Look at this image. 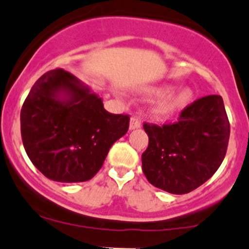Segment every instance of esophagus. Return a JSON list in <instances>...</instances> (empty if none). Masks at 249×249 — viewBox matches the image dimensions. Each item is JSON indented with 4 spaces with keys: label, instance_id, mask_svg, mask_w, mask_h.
Returning <instances> with one entry per match:
<instances>
[{
    "label": "esophagus",
    "instance_id": "obj_1",
    "mask_svg": "<svg viewBox=\"0 0 249 249\" xmlns=\"http://www.w3.org/2000/svg\"><path fill=\"white\" fill-rule=\"evenodd\" d=\"M141 127V122L137 119L136 117H132L131 119H130V126L129 129L130 130H135V129H140Z\"/></svg>",
    "mask_w": 249,
    "mask_h": 249
}]
</instances>
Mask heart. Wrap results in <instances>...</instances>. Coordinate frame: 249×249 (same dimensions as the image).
<instances>
[{"mask_svg":"<svg viewBox=\"0 0 249 249\" xmlns=\"http://www.w3.org/2000/svg\"><path fill=\"white\" fill-rule=\"evenodd\" d=\"M173 90L171 85H159L150 86L141 89V93L148 96H159L153 105L150 112L155 118L166 119L174 116L179 111L184 109L188 103L192 100L193 93L190 88H180Z\"/></svg>","mask_w":249,"mask_h":249,"instance_id":"b5f03b06","label":"heart"}]
</instances>
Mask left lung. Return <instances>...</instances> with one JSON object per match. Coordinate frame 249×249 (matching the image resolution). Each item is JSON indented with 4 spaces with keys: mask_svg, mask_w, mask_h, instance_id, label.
<instances>
[{
    "mask_svg": "<svg viewBox=\"0 0 249 249\" xmlns=\"http://www.w3.org/2000/svg\"><path fill=\"white\" fill-rule=\"evenodd\" d=\"M149 145L142 154L148 181L173 195H185L208 181L227 153L230 125L223 99L195 101L174 124H144Z\"/></svg>",
    "mask_w": 249,
    "mask_h": 249,
    "instance_id": "left-lung-1",
    "label": "left lung"
}]
</instances>
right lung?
Returning a JSON list of instances; mask_svg holds the SVG:
<instances>
[{
  "label": "right lung",
  "mask_w": 249,
  "mask_h": 249,
  "mask_svg": "<svg viewBox=\"0 0 249 249\" xmlns=\"http://www.w3.org/2000/svg\"><path fill=\"white\" fill-rule=\"evenodd\" d=\"M21 137L32 163L58 182L90 180L109 149L129 130V116L112 114L103 99L63 69L33 85L20 114Z\"/></svg>",
  "instance_id": "add662e5"
}]
</instances>
